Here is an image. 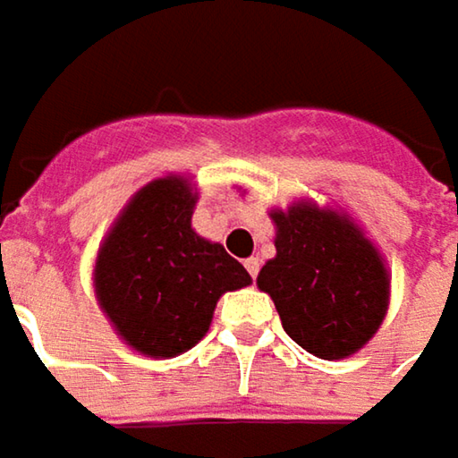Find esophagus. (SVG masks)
<instances>
[{"label": "esophagus", "instance_id": "1", "mask_svg": "<svg viewBox=\"0 0 458 458\" xmlns=\"http://www.w3.org/2000/svg\"><path fill=\"white\" fill-rule=\"evenodd\" d=\"M243 267H246V272L251 275V280H256V275H259V269H261V261H259V256H251V259L243 261Z\"/></svg>", "mask_w": 458, "mask_h": 458}]
</instances>
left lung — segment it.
<instances>
[{
  "label": "left lung",
  "instance_id": "left-lung-1",
  "mask_svg": "<svg viewBox=\"0 0 458 458\" xmlns=\"http://www.w3.org/2000/svg\"><path fill=\"white\" fill-rule=\"evenodd\" d=\"M277 256L259 272L284 332L310 355L339 360L381 327L389 275L378 251L350 220L313 204L272 212Z\"/></svg>",
  "mask_w": 458,
  "mask_h": 458
}]
</instances>
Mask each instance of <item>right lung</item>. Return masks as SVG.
Masks as SVG:
<instances>
[{
    "mask_svg": "<svg viewBox=\"0 0 458 458\" xmlns=\"http://www.w3.org/2000/svg\"><path fill=\"white\" fill-rule=\"evenodd\" d=\"M197 197L183 178L148 183L100 246L95 293L140 352L174 358L209 329L217 298L251 283L243 264L191 230Z\"/></svg>",
    "mask_w": 458,
    "mask_h": 458,
    "instance_id": "1",
    "label": "right lung"
}]
</instances>
